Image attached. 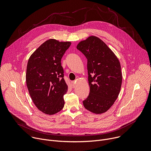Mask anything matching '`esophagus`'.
Masks as SVG:
<instances>
[{
    "label": "esophagus",
    "mask_w": 151,
    "mask_h": 151,
    "mask_svg": "<svg viewBox=\"0 0 151 151\" xmlns=\"http://www.w3.org/2000/svg\"><path fill=\"white\" fill-rule=\"evenodd\" d=\"M72 85H73V88H75L76 87V82L75 81H72Z\"/></svg>",
    "instance_id": "obj_1"
}]
</instances>
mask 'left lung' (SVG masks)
<instances>
[{
  "instance_id": "obj_1",
  "label": "left lung",
  "mask_w": 151,
  "mask_h": 151,
  "mask_svg": "<svg viewBox=\"0 0 151 151\" xmlns=\"http://www.w3.org/2000/svg\"><path fill=\"white\" fill-rule=\"evenodd\" d=\"M76 48L87 58L89 96L83 101L86 109L96 114L107 111L118 97L122 84L119 60L105 43L91 36Z\"/></svg>"
}]
</instances>
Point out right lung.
I'll return each instance as SVG.
<instances>
[{"instance_id": "add662e5", "label": "right lung", "mask_w": 151, "mask_h": 151, "mask_svg": "<svg viewBox=\"0 0 151 151\" xmlns=\"http://www.w3.org/2000/svg\"><path fill=\"white\" fill-rule=\"evenodd\" d=\"M71 42L46 40L30 55L26 80L29 94L42 112L54 115L64 107L63 96L68 89L61 60Z\"/></svg>"}]
</instances>
